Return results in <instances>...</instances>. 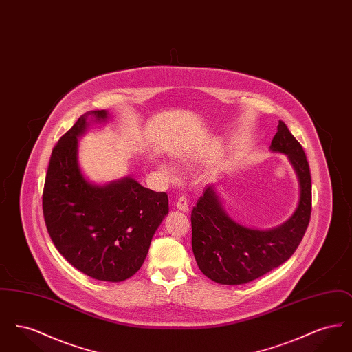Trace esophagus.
I'll return each mask as SVG.
<instances>
[{"instance_id":"34e87169","label":"esophagus","mask_w":352,"mask_h":352,"mask_svg":"<svg viewBox=\"0 0 352 352\" xmlns=\"http://www.w3.org/2000/svg\"><path fill=\"white\" fill-rule=\"evenodd\" d=\"M175 207H177L179 211H182V212H187V211H188V203H187V199L184 198V197H179L178 201H175Z\"/></svg>"}]
</instances>
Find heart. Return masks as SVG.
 <instances>
[{"label":"heart","mask_w":352,"mask_h":352,"mask_svg":"<svg viewBox=\"0 0 352 352\" xmlns=\"http://www.w3.org/2000/svg\"><path fill=\"white\" fill-rule=\"evenodd\" d=\"M160 168H161V170L164 171V173H166V174H170V168H168V165L166 164H161L160 165Z\"/></svg>","instance_id":"b5f03b06"}]
</instances>
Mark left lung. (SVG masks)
I'll use <instances>...</instances> for the list:
<instances>
[{
  "instance_id": "8db88e82",
  "label": "left lung",
  "mask_w": 352,
  "mask_h": 352,
  "mask_svg": "<svg viewBox=\"0 0 352 352\" xmlns=\"http://www.w3.org/2000/svg\"><path fill=\"white\" fill-rule=\"evenodd\" d=\"M270 151L283 153L294 168L300 199L281 226L257 230L243 226L223 208L215 186H207L191 211L192 252L204 276L221 285L251 283L273 270L296 252L310 221L311 177L301 144L278 122Z\"/></svg>"
}]
</instances>
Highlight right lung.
<instances>
[{"instance_id":"1","label":"right lung","mask_w":352,"mask_h":352,"mask_svg":"<svg viewBox=\"0 0 352 352\" xmlns=\"http://www.w3.org/2000/svg\"><path fill=\"white\" fill-rule=\"evenodd\" d=\"M109 118L91 111L78 118L52 149L42 206L51 240L84 274L120 283L141 268L153 234L168 214L166 192H155L132 177L89 182L78 160V138L91 124Z\"/></svg>"}]
</instances>
